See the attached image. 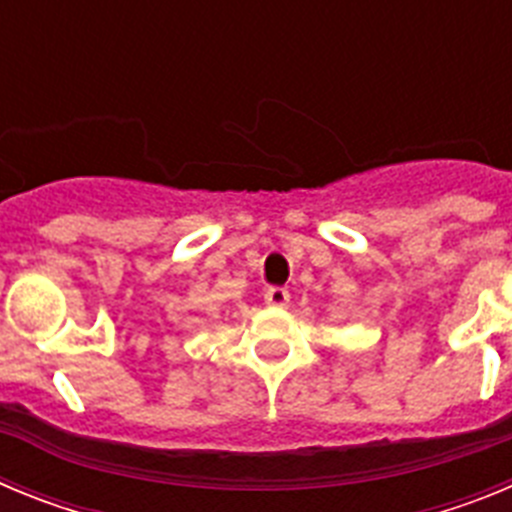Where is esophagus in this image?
Segmentation results:
<instances>
[{"instance_id": "esophagus-1", "label": "esophagus", "mask_w": 512, "mask_h": 512, "mask_svg": "<svg viewBox=\"0 0 512 512\" xmlns=\"http://www.w3.org/2000/svg\"><path fill=\"white\" fill-rule=\"evenodd\" d=\"M264 300L274 307H284L289 302V292L284 287H271V289H266Z\"/></svg>"}]
</instances>
